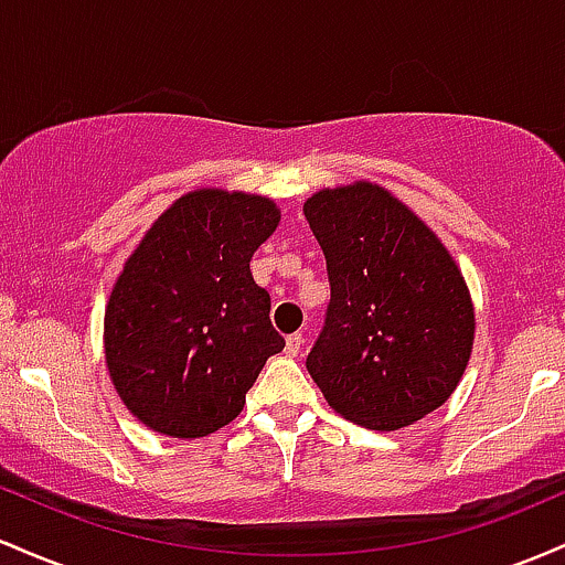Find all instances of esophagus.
Here are the masks:
<instances>
[{
	"label": "esophagus",
	"instance_id": "esophagus-1",
	"mask_svg": "<svg viewBox=\"0 0 565 565\" xmlns=\"http://www.w3.org/2000/svg\"><path fill=\"white\" fill-rule=\"evenodd\" d=\"M301 347H303L301 333H290L288 339H285V354H288V358H296V354L301 352Z\"/></svg>",
	"mask_w": 565,
	"mask_h": 565
}]
</instances>
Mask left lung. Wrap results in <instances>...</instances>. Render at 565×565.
Segmentation results:
<instances>
[{
    "label": "left lung",
    "mask_w": 565,
    "mask_h": 565,
    "mask_svg": "<svg viewBox=\"0 0 565 565\" xmlns=\"http://www.w3.org/2000/svg\"><path fill=\"white\" fill-rule=\"evenodd\" d=\"M303 215L326 253L331 303L307 371L339 416L408 427L459 386L475 307L440 237L384 186L320 189Z\"/></svg>",
    "instance_id": "left-lung-1"
}]
</instances>
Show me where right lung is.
Wrapping results in <instances>:
<instances>
[{"label":"right lung","mask_w":565,"mask_h":565,"mask_svg":"<svg viewBox=\"0 0 565 565\" xmlns=\"http://www.w3.org/2000/svg\"><path fill=\"white\" fill-rule=\"evenodd\" d=\"M277 224L275 200L194 189L128 256L106 301L104 354L119 401L149 429L192 440L234 422L285 347L250 275Z\"/></svg>","instance_id":"right-lung-1"}]
</instances>
